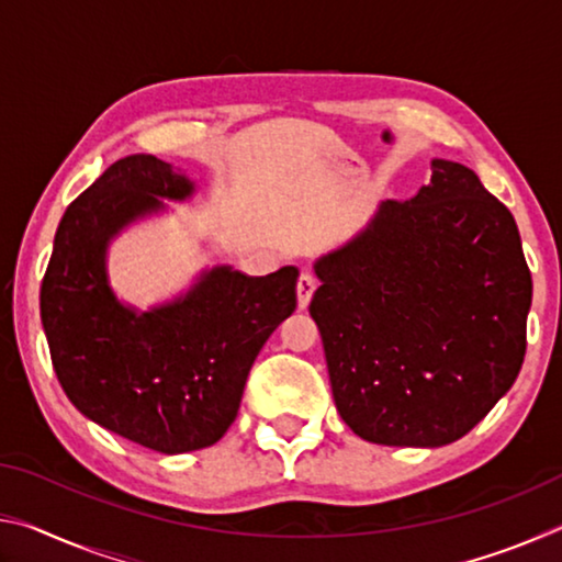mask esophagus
<instances>
[{"mask_svg":"<svg viewBox=\"0 0 562 562\" xmlns=\"http://www.w3.org/2000/svg\"><path fill=\"white\" fill-rule=\"evenodd\" d=\"M315 290H317V278H315V274L302 272L300 280H297V304H300L302 310L307 307L310 300H312V294H315Z\"/></svg>","mask_w":562,"mask_h":562,"instance_id":"34e87169","label":"esophagus"}]
</instances>
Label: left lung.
Segmentation results:
<instances>
[{"label": "left lung", "instance_id": "8db88e82", "mask_svg": "<svg viewBox=\"0 0 562 562\" xmlns=\"http://www.w3.org/2000/svg\"><path fill=\"white\" fill-rule=\"evenodd\" d=\"M315 272L331 396L364 441L446 446L516 382L532 280L516 221L471 168L434 158L429 186L384 201Z\"/></svg>", "mask_w": 562, "mask_h": 562}]
</instances>
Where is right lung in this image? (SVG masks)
<instances>
[{
  "instance_id": "1",
  "label": "right lung",
  "mask_w": 562,
  "mask_h": 562,
  "mask_svg": "<svg viewBox=\"0 0 562 562\" xmlns=\"http://www.w3.org/2000/svg\"><path fill=\"white\" fill-rule=\"evenodd\" d=\"M195 190V180L156 156L116 160L66 207L40 294L69 402L103 429L168 456L223 439L255 357L297 307L294 265L265 278L215 265L148 310L119 300L111 243Z\"/></svg>"
}]
</instances>
